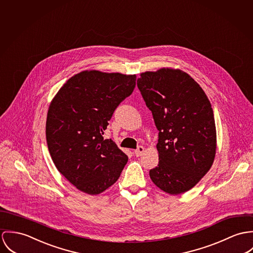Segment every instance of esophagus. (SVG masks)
Instances as JSON below:
<instances>
[{"mask_svg":"<svg viewBox=\"0 0 253 253\" xmlns=\"http://www.w3.org/2000/svg\"><path fill=\"white\" fill-rule=\"evenodd\" d=\"M144 152V147L143 146H139L136 150H135V155L137 156V157H140L142 155V153Z\"/></svg>","mask_w":253,"mask_h":253,"instance_id":"obj_1","label":"esophagus"}]
</instances>
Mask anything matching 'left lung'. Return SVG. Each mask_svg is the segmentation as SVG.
<instances>
[{
  "label": "left lung",
  "instance_id": "1",
  "mask_svg": "<svg viewBox=\"0 0 253 253\" xmlns=\"http://www.w3.org/2000/svg\"><path fill=\"white\" fill-rule=\"evenodd\" d=\"M137 85L159 131V164L149 170L153 183L178 195L193 188L211 168L216 129L211 105L202 87L179 69L140 75Z\"/></svg>",
  "mask_w": 253,
  "mask_h": 253
}]
</instances>
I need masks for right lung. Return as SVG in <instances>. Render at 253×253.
<instances>
[{
	"instance_id": "add662e5",
	"label": "right lung",
	"mask_w": 253,
	"mask_h": 253,
	"mask_svg": "<svg viewBox=\"0 0 253 253\" xmlns=\"http://www.w3.org/2000/svg\"><path fill=\"white\" fill-rule=\"evenodd\" d=\"M136 75L83 71L63 85L46 117L48 150L57 169L79 190L98 195L114 184L128 156L104 140L117 106L130 96Z\"/></svg>"
}]
</instances>
